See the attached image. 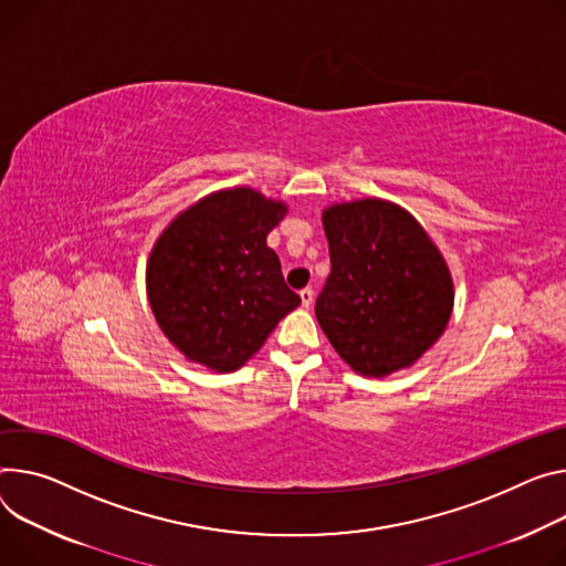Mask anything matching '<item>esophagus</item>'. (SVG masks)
Listing matches in <instances>:
<instances>
[{"label":"esophagus","instance_id":"34e87169","mask_svg":"<svg viewBox=\"0 0 566 566\" xmlns=\"http://www.w3.org/2000/svg\"><path fill=\"white\" fill-rule=\"evenodd\" d=\"M300 300H302V306H310L314 302V291L312 289H302L300 291Z\"/></svg>","mask_w":566,"mask_h":566}]
</instances>
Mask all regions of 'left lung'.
Instances as JSON below:
<instances>
[{"label":"left lung","instance_id":"8db88e82","mask_svg":"<svg viewBox=\"0 0 566 566\" xmlns=\"http://www.w3.org/2000/svg\"><path fill=\"white\" fill-rule=\"evenodd\" d=\"M332 273L316 318L343 361L384 379L410 368L444 334L453 280L422 223L384 198L323 210Z\"/></svg>","mask_w":566,"mask_h":566}]
</instances>
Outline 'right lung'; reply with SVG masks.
Instances as JSON below:
<instances>
[{
	"mask_svg": "<svg viewBox=\"0 0 566 566\" xmlns=\"http://www.w3.org/2000/svg\"><path fill=\"white\" fill-rule=\"evenodd\" d=\"M284 200L228 187L182 210L146 262V295L163 334L191 364L234 373L300 304L266 245Z\"/></svg>",
	"mask_w": 566,
	"mask_h": 566,
	"instance_id": "obj_1",
	"label": "right lung"
}]
</instances>
